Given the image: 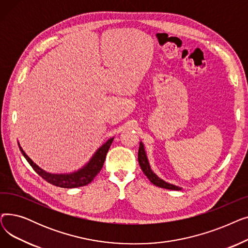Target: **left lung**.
I'll use <instances>...</instances> for the list:
<instances>
[{"mask_svg": "<svg viewBox=\"0 0 248 248\" xmlns=\"http://www.w3.org/2000/svg\"><path fill=\"white\" fill-rule=\"evenodd\" d=\"M138 160H139V164H140L141 171L144 172V174L147 176V178L152 182L154 185L161 187V188L169 189V190H177V191L182 190L181 187H178L176 185L168 183V182L161 179L157 174L154 173V171L151 169L149 159L147 157V153H146V150H145V146H144V144H142V141H140Z\"/></svg>", "mask_w": 248, "mask_h": 248, "instance_id": "obj_1", "label": "left lung"}]
</instances>
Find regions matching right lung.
<instances>
[{
	"label": "right lung",
	"mask_w": 248,
	"mask_h": 248,
	"mask_svg": "<svg viewBox=\"0 0 248 248\" xmlns=\"http://www.w3.org/2000/svg\"><path fill=\"white\" fill-rule=\"evenodd\" d=\"M113 138H110L103 145H101L95 153L93 155V157L89 159V161L80 169H78L76 171L70 172V173H60V174H55V173H49L43 170L42 168L36 165L29 157L28 155L24 152L22 147L20 146V142L18 141V146L20 148V151L22 155H24V158L27 160V162L30 164V166L34 169V171L39 175L41 176L44 180H46L48 183L61 187V188H77V187H82L86 186L89 184L91 181H93L95 176L100 172L102 169L104 160H106L107 154L108 152V149L110 148L111 142L113 140Z\"/></svg>",
	"instance_id": "right-lung-1"
}]
</instances>
